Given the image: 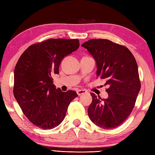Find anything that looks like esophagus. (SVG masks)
<instances>
[{"label": "esophagus", "mask_w": 155, "mask_h": 155, "mask_svg": "<svg viewBox=\"0 0 155 155\" xmlns=\"http://www.w3.org/2000/svg\"><path fill=\"white\" fill-rule=\"evenodd\" d=\"M87 93V90H84V89H80V90H78L77 91V93L78 95V96H80V95H82L83 94H85Z\"/></svg>", "instance_id": "34e87169"}]
</instances>
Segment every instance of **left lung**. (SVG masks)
Segmentation results:
<instances>
[{
  "mask_svg": "<svg viewBox=\"0 0 155 155\" xmlns=\"http://www.w3.org/2000/svg\"><path fill=\"white\" fill-rule=\"evenodd\" d=\"M81 46L96 61L97 77L108 86L107 98L91 93L88 117L104 129L116 128L130 114L140 89L137 61L126 47L107 39H91Z\"/></svg>",
  "mask_w": 155,
  "mask_h": 155,
  "instance_id": "8db88e82",
  "label": "left lung"
}]
</instances>
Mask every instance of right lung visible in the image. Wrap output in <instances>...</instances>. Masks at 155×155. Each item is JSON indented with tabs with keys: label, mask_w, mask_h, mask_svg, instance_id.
<instances>
[{
	"label": "right lung",
	"mask_w": 155,
	"mask_h": 155,
	"mask_svg": "<svg viewBox=\"0 0 155 155\" xmlns=\"http://www.w3.org/2000/svg\"><path fill=\"white\" fill-rule=\"evenodd\" d=\"M78 39L49 38L31 45L15 66L13 93L31 123L42 129H51L64 120L75 91L56 88L52 76L58 74L64 57L79 47Z\"/></svg>",
	"instance_id": "1"
}]
</instances>
